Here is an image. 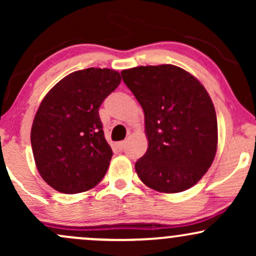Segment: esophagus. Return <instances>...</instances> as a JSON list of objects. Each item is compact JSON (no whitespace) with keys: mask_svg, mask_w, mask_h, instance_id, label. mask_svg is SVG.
<instances>
[{"mask_svg":"<svg viewBox=\"0 0 256 256\" xmlns=\"http://www.w3.org/2000/svg\"><path fill=\"white\" fill-rule=\"evenodd\" d=\"M125 146H126V142H125V140H122V142H118V143H116V148H118V150H124V149H125Z\"/></svg>","mask_w":256,"mask_h":256,"instance_id":"obj_1","label":"esophagus"}]
</instances>
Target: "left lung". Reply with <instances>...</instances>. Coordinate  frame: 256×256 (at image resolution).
I'll use <instances>...</instances> for the list:
<instances>
[{
	"label": "left lung",
	"instance_id": "obj_1",
	"mask_svg": "<svg viewBox=\"0 0 256 256\" xmlns=\"http://www.w3.org/2000/svg\"><path fill=\"white\" fill-rule=\"evenodd\" d=\"M122 77L144 112L148 149L134 164L138 177L160 192L194 186L218 144L216 110L204 85L173 64L134 67Z\"/></svg>",
	"mask_w": 256,
	"mask_h": 256
}]
</instances>
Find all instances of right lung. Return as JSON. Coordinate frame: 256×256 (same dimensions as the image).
<instances>
[{"mask_svg":"<svg viewBox=\"0 0 256 256\" xmlns=\"http://www.w3.org/2000/svg\"><path fill=\"white\" fill-rule=\"evenodd\" d=\"M120 80L114 70H82L61 79L40 102L31 128L32 152L40 177L58 192H86L104 177L113 152L98 110Z\"/></svg>","mask_w":256,"mask_h":256,"instance_id":"add662e5","label":"right lung"}]
</instances>
